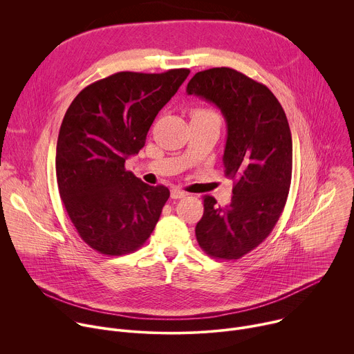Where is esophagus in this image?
<instances>
[{
    "mask_svg": "<svg viewBox=\"0 0 354 354\" xmlns=\"http://www.w3.org/2000/svg\"><path fill=\"white\" fill-rule=\"evenodd\" d=\"M186 196V193L178 187H172L171 189V197L172 198H183Z\"/></svg>",
    "mask_w": 354,
    "mask_h": 354,
    "instance_id": "1",
    "label": "esophagus"
}]
</instances>
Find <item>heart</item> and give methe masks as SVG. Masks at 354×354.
<instances>
[{
    "instance_id": "b5f03b06",
    "label": "heart",
    "mask_w": 354,
    "mask_h": 354,
    "mask_svg": "<svg viewBox=\"0 0 354 354\" xmlns=\"http://www.w3.org/2000/svg\"><path fill=\"white\" fill-rule=\"evenodd\" d=\"M192 118H218V115L214 111L206 108H197L192 112Z\"/></svg>"
}]
</instances>
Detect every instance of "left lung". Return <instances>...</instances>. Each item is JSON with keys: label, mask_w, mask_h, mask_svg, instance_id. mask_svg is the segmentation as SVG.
<instances>
[{"label": "left lung", "mask_w": 354, "mask_h": 354, "mask_svg": "<svg viewBox=\"0 0 354 354\" xmlns=\"http://www.w3.org/2000/svg\"><path fill=\"white\" fill-rule=\"evenodd\" d=\"M186 92L221 111L227 123L224 172L234 180L228 206L205 196L196 238L212 258L239 259L268 238L286 206L292 169L290 126L273 92L234 68L196 73Z\"/></svg>", "instance_id": "left-lung-1"}]
</instances>
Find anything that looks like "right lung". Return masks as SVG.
<instances>
[{"instance_id":"obj_1","label":"right lung","mask_w":354,"mask_h":354,"mask_svg":"<svg viewBox=\"0 0 354 354\" xmlns=\"http://www.w3.org/2000/svg\"><path fill=\"white\" fill-rule=\"evenodd\" d=\"M189 73H116L84 88L64 115L56 151L59 193L80 236L99 254L137 250L160 220L168 187L141 182L124 162L144 147L156 116Z\"/></svg>"}]
</instances>
